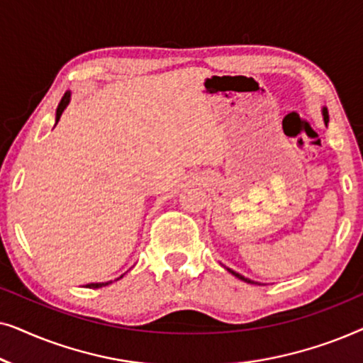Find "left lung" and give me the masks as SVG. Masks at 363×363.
I'll return each instance as SVG.
<instances>
[{
	"label": "left lung",
	"mask_w": 363,
	"mask_h": 363,
	"mask_svg": "<svg viewBox=\"0 0 363 363\" xmlns=\"http://www.w3.org/2000/svg\"><path fill=\"white\" fill-rule=\"evenodd\" d=\"M322 116H324V122H325V125L327 123H329V112H327V108L325 107H322ZM228 271L231 272L233 276H236L238 279H241V281H245V282H247V284H257V282H255V281H251V279H247V277H245V276H241L240 272H235L233 269H230V267H226Z\"/></svg>",
	"instance_id": "1"
}]
</instances>
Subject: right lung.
<instances>
[{"instance_id":"right-lung-1","label":"right lung","mask_w":363,"mask_h":363,"mask_svg":"<svg viewBox=\"0 0 363 363\" xmlns=\"http://www.w3.org/2000/svg\"><path fill=\"white\" fill-rule=\"evenodd\" d=\"M69 101H71V92L67 91L66 94H64V97L61 99V102H59V106H57V111H56V123L59 122V118H61L64 108L67 107ZM121 277H122V276H121ZM121 277H118V279H121ZM111 282H112V281H107V282H91V284H86V287H89V289H99V287L108 286V284H111Z\"/></svg>"}]
</instances>
